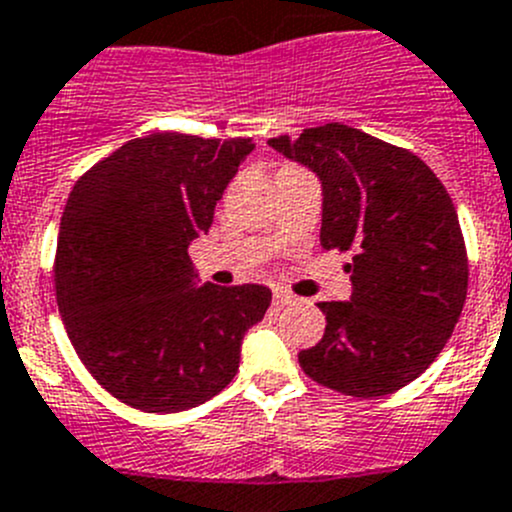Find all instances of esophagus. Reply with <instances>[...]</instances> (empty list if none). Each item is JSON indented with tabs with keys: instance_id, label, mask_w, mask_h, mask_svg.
Listing matches in <instances>:
<instances>
[{
	"instance_id": "obj_1",
	"label": "esophagus",
	"mask_w": 512,
	"mask_h": 512,
	"mask_svg": "<svg viewBox=\"0 0 512 512\" xmlns=\"http://www.w3.org/2000/svg\"><path fill=\"white\" fill-rule=\"evenodd\" d=\"M274 302L284 307V304H294V302H297V297H294V294H289L287 289H276V292H274Z\"/></svg>"
}]
</instances>
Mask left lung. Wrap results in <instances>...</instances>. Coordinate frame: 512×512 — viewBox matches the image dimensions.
<instances>
[{"mask_svg":"<svg viewBox=\"0 0 512 512\" xmlns=\"http://www.w3.org/2000/svg\"><path fill=\"white\" fill-rule=\"evenodd\" d=\"M269 144L320 175L322 248L353 253V297L317 304L325 337L299 365L342 396L409 386L442 353L467 299L470 261L447 187L414 152L337 121Z\"/></svg>","mask_w":512,"mask_h":512,"instance_id":"left-lung-1","label":"left lung"}]
</instances>
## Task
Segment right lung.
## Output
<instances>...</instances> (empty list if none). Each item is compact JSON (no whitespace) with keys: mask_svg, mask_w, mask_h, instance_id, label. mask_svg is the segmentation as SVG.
I'll return each instance as SVG.
<instances>
[{"mask_svg":"<svg viewBox=\"0 0 512 512\" xmlns=\"http://www.w3.org/2000/svg\"><path fill=\"white\" fill-rule=\"evenodd\" d=\"M253 139L157 131L78 177L63 208L53 281L75 353L131 409L175 414L233 381L269 287H192L190 243Z\"/></svg>","mask_w":512,"mask_h":512,"instance_id":"obj_1","label":"right lung"}]
</instances>
